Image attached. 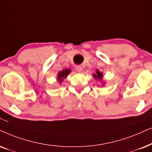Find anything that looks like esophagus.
Segmentation results:
<instances>
[{
    "mask_svg": "<svg viewBox=\"0 0 152 152\" xmlns=\"http://www.w3.org/2000/svg\"><path fill=\"white\" fill-rule=\"evenodd\" d=\"M76 71H77V72H81L82 70H83V67H82V66H80V65H78V66H76Z\"/></svg>",
    "mask_w": 152,
    "mask_h": 152,
    "instance_id": "obj_1",
    "label": "esophagus"
}]
</instances>
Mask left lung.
Segmentation results:
<instances>
[{
    "label": "left lung",
    "mask_w": 152,
    "mask_h": 152,
    "mask_svg": "<svg viewBox=\"0 0 152 152\" xmlns=\"http://www.w3.org/2000/svg\"><path fill=\"white\" fill-rule=\"evenodd\" d=\"M93 77L94 78V79L96 80H99L102 81V78H103V74L102 72H100L99 70L96 71V73L94 74H93ZM104 84H103L102 86H104Z\"/></svg>",
    "instance_id": "1"
}]
</instances>
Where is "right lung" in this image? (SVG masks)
<instances>
[{
	"label": "right lung",
	"mask_w": 152,
	"mask_h": 152,
	"mask_svg": "<svg viewBox=\"0 0 152 152\" xmlns=\"http://www.w3.org/2000/svg\"><path fill=\"white\" fill-rule=\"evenodd\" d=\"M70 72H71L70 69H63L62 72H60L58 73L57 79L58 81H59L60 83H62V82L63 81L64 78H65Z\"/></svg>",
	"instance_id": "obj_1"
}]
</instances>
